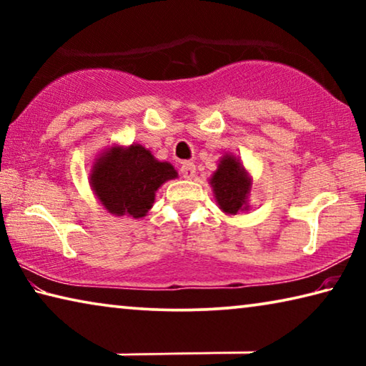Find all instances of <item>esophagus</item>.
<instances>
[{"label": "esophagus", "instance_id": "1", "mask_svg": "<svg viewBox=\"0 0 366 366\" xmlns=\"http://www.w3.org/2000/svg\"><path fill=\"white\" fill-rule=\"evenodd\" d=\"M181 174L184 179H194L197 174V168L194 163H184L181 168Z\"/></svg>", "mask_w": 366, "mask_h": 366}]
</instances>
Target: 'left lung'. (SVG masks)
<instances>
[{
	"mask_svg": "<svg viewBox=\"0 0 366 366\" xmlns=\"http://www.w3.org/2000/svg\"><path fill=\"white\" fill-rule=\"evenodd\" d=\"M212 184L214 198L219 208L227 214H237L249 209V194L252 190V177L244 164L234 154H224L218 169L213 172Z\"/></svg>",
	"mask_w": 366,
	"mask_h": 366,
	"instance_id": "1",
	"label": "left lung"
}]
</instances>
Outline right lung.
<instances>
[{
	"label": "right lung",
	"mask_w": 366,
	"mask_h": 366,
	"mask_svg": "<svg viewBox=\"0 0 366 366\" xmlns=\"http://www.w3.org/2000/svg\"><path fill=\"white\" fill-rule=\"evenodd\" d=\"M177 171L168 161H158L139 144L111 147L97 158L90 185L111 214L144 218L153 207L154 194Z\"/></svg>",
	"instance_id": "1"
}]
</instances>
